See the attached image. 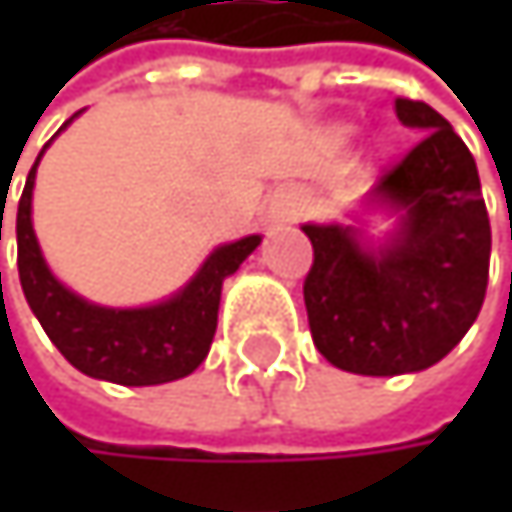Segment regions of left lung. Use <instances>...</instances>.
I'll list each match as a JSON object with an SVG mask.
<instances>
[{
	"label": "left lung",
	"mask_w": 512,
	"mask_h": 512,
	"mask_svg": "<svg viewBox=\"0 0 512 512\" xmlns=\"http://www.w3.org/2000/svg\"><path fill=\"white\" fill-rule=\"evenodd\" d=\"M421 142L391 162L373 198L403 210L394 240L364 252L341 225H305L314 263L302 293L314 347L361 376L415 373L448 356L480 314L492 228L474 156L424 100L397 97Z\"/></svg>",
	"instance_id": "8db88e82"
}]
</instances>
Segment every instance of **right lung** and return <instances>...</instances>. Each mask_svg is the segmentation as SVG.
<instances>
[{
    "label": "right lung",
    "instance_id": "add662e5",
    "mask_svg": "<svg viewBox=\"0 0 512 512\" xmlns=\"http://www.w3.org/2000/svg\"><path fill=\"white\" fill-rule=\"evenodd\" d=\"M38 159L26 177L17 207V269L26 302L58 353L85 376L118 385H162L189 376L210 353L222 281L255 252L260 237H246L216 249L201 272L168 302L133 311L88 305L52 278L38 249L32 231V186Z\"/></svg>",
    "mask_w": 512,
    "mask_h": 512
}]
</instances>
